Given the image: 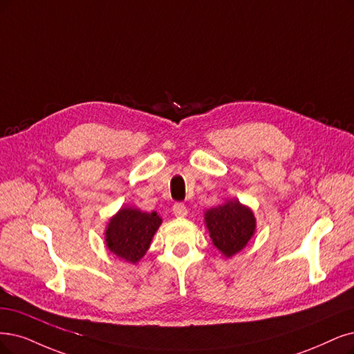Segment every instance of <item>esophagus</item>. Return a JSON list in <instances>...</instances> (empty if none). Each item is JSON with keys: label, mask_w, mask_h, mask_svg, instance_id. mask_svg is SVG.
<instances>
[{"label": "esophagus", "mask_w": 354, "mask_h": 354, "mask_svg": "<svg viewBox=\"0 0 354 354\" xmlns=\"http://www.w3.org/2000/svg\"><path fill=\"white\" fill-rule=\"evenodd\" d=\"M172 212H174V214H175L176 217H185L187 213H188L187 205L182 204V203H176V204L174 205V208H172Z\"/></svg>", "instance_id": "1"}]
</instances>
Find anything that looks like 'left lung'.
Returning a JSON list of instances; mask_svg holds the SVG:
<instances>
[{
    "instance_id": "8db88e82",
    "label": "left lung",
    "mask_w": 354,
    "mask_h": 354,
    "mask_svg": "<svg viewBox=\"0 0 354 354\" xmlns=\"http://www.w3.org/2000/svg\"><path fill=\"white\" fill-rule=\"evenodd\" d=\"M205 225L213 245L225 257L239 252L252 238L255 217L238 200L212 208L205 213Z\"/></svg>"
}]
</instances>
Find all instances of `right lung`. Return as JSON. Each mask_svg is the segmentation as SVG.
I'll list each match as a JSON object with an SVG mask.
<instances>
[{
	"label": "right lung",
	"mask_w": 354,
	"mask_h": 354,
	"mask_svg": "<svg viewBox=\"0 0 354 354\" xmlns=\"http://www.w3.org/2000/svg\"><path fill=\"white\" fill-rule=\"evenodd\" d=\"M160 223L162 218L156 212L142 213L137 208H121L108 225L106 246L116 257L137 263L147 252Z\"/></svg>",
	"instance_id": "right-lung-1"
}]
</instances>
